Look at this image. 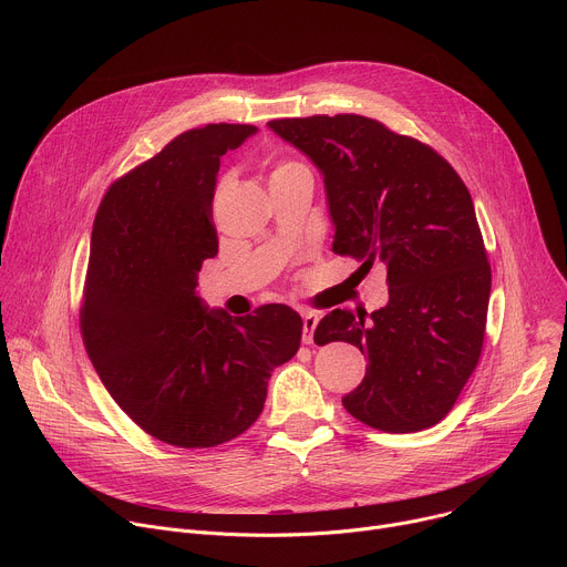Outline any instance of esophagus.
Listing matches in <instances>:
<instances>
[{"instance_id":"obj_1","label":"esophagus","mask_w":567,"mask_h":567,"mask_svg":"<svg viewBox=\"0 0 567 567\" xmlns=\"http://www.w3.org/2000/svg\"><path fill=\"white\" fill-rule=\"evenodd\" d=\"M318 313H311V311H307L305 316H302V343H313V330H316V326H318Z\"/></svg>"}]
</instances>
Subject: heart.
<instances>
[{
    "instance_id": "1",
    "label": "heart",
    "mask_w": 567,
    "mask_h": 567,
    "mask_svg": "<svg viewBox=\"0 0 567 567\" xmlns=\"http://www.w3.org/2000/svg\"><path fill=\"white\" fill-rule=\"evenodd\" d=\"M291 173H309V171L302 164H298V161H282V164L276 166L271 179L274 177H282V175H291Z\"/></svg>"
}]
</instances>
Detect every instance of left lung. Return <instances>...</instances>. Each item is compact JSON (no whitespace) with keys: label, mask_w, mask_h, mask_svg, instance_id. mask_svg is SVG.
Returning <instances> with one entry per match:
<instances>
[{"label":"left lung","mask_w":567,"mask_h":567,"mask_svg":"<svg viewBox=\"0 0 567 567\" xmlns=\"http://www.w3.org/2000/svg\"><path fill=\"white\" fill-rule=\"evenodd\" d=\"M318 168L334 224L332 251L388 269V302L334 309L313 341H348L368 357L346 411L385 433L446 417L477 365L492 267L471 195L433 147L359 114L271 121Z\"/></svg>","instance_id":"8db88e82"}]
</instances>
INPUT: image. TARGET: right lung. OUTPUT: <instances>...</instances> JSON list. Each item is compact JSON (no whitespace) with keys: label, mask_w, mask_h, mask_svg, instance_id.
Here are the masks:
<instances>
[{"label":"right lung","mask_w":567,"mask_h":567,"mask_svg":"<svg viewBox=\"0 0 567 567\" xmlns=\"http://www.w3.org/2000/svg\"><path fill=\"white\" fill-rule=\"evenodd\" d=\"M256 132L210 123L179 134L110 186L92 230L80 311L87 354L118 406L179 449L245 433L265 409L274 368L300 346L291 307L237 318L195 289L202 262L217 256L219 158Z\"/></svg>","instance_id":"right-lung-1"}]
</instances>
